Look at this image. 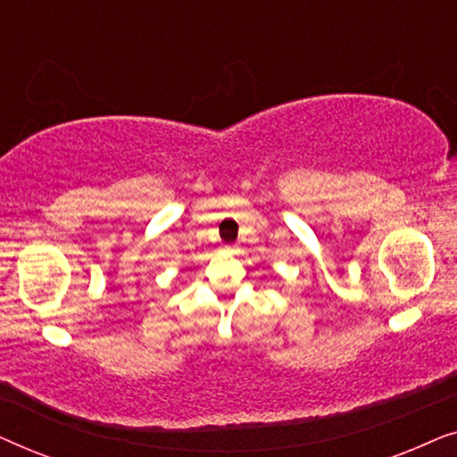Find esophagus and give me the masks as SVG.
I'll use <instances>...</instances> for the list:
<instances>
[{"mask_svg":"<svg viewBox=\"0 0 457 457\" xmlns=\"http://www.w3.org/2000/svg\"><path fill=\"white\" fill-rule=\"evenodd\" d=\"M227 249L228 252H235V245H227Z\"/></svg>","mask_w":457,"mask_h":457,"instance_id":"1","label":"esophagus"}]
</instances>
